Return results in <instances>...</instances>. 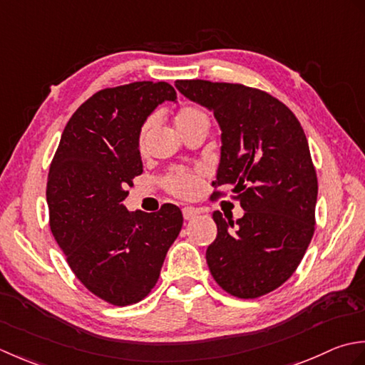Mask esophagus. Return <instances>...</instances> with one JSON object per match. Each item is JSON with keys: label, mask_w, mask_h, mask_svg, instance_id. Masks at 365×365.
Masks as SVG:
<instances>
[{"label": "esophagus", "mask_w": 365, "mask_h": 365, "mask_svg": "<svg viewBox=\"0 0 365 365\" xmlns=\"http://www.w3.org/2000/svg\"><path fill=\"white\" fill-rule=\"evenodd\" d=\"M198 214H200V211H198V210H195V207H192V206H185V207H182V215H184V219H185V220H192V219H195Z\"/></svg>", "instance_id": "esophagus-1"}]
</instances>
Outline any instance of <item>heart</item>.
<instances>
[{
	"instance_id": "1",
	"label": "heart",
	"mask_w": 365,
	"mask_h": 365,
	"mask_svg": "<svg viewBox=\"0 0 365 365\" xmlns=\"http://www.w3.org/2000/svg\"><path fill=\"white\" fill-rule=\"evenodd\" d=\"M205 113L202 110H198L195 107H184L180 111H178L176 115V128H180V125L184 124H189L193 120H197V118L203 116ZM146 130H148V124L143 128V132H141V137H140V143H143L145 137H146ZM170 181V187H172L173 193L180 197H193L200 189V176L197 173H192V172H185V170H176L168 178Z\"/></svg>"
}]
</instances>
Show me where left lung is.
<instances>
[{"instance_id":"left-lung-1","label":"left lung","mask_w":365,"mask_h":365,"mask_svg":"<svg viewBox=\"0 0 365 365\" xmlns=\"http://www.w3.org/2000/svg\"><path fill=\"white\" fill-rule=\"evenodd\" d=\"M175 86L214 113L222 146L212 185L233 187L244 210L236 222L212 214L207 266L227 293L263 296L292 277L315 232L318 181L306 133L285 103L259 89L207 80Z\"/></svg>"}]
</instances>
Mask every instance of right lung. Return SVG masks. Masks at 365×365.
Masks as SVG:
<instances>
[{
  "instance_id": "right-lung-1",
  "label": "right lung",
  "mask_w": 365,
  "mask_h": 365,
  "mask_svg": "<svg viewBox=\"0 0 365 365\" xmlns=\"http://www.w3.org/2000/svg\"><path fill=\"white\" fill-rule=\"evenodd\" d=\"M176 102L165 81L107 88L66 124L50 165V228L77 279L113 306L143 299L182 227L181 210H125L132 180L143 173L140 132L160 103Z\"/></svg>"
}]
</instances>
